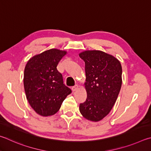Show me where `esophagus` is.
Wrapping results in <instances>:
<instances>
[{"mask_svg": "<svg viewBox=\"0 0 151 151\" xmlns=\"http://www.w3.org/2000/svg\"><path fill=\"white\" fill-rule=\"evenodd\" d=\"M78 88H79V86H78V85H76V86H73L72 88H71V89H72V91H76L78 90Z\"/></svg>", "mask_w": 151, "mask_h": 151, "instance_id": "1", "label": "esophagus"}]
</instances>
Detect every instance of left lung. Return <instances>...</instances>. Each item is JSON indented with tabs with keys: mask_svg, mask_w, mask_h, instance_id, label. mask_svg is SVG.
Wrapping results in <instances>:
<instances>
[{
	"mask_svg": "<svg viewBox=\"0 0 151 151\" xmlns=\"http://www.w3.org/2000/svg\"><path fill=\"white\" fill-rule=\"evenodd\" d=\"M79 55L85 62L88 95L80 111L88 120L97 122L115 104L122 84V67L117 58L100 50H86Z\"/></svg>",
	"mask_w": 151,
	"mask_h": 151,
	"instance_id": "8db88e82",
	"label": "left lung"
}]
</instances>
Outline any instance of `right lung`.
Segmentation results:
<instances>
[{
  "mask_svg": "<svg viewBox=\"0 0 151 151\" xmlns=\"http://www.w3.org/2000/svg\"><path fill=\"white\" fill-rule=\"evenodd\" d=\"M66 54L64 50L50 49L34 55L25 66L24 87L26 98L32 108L43 117L55 114L71 93L57 70L58 63Z\"/></svg>",
  "mask_w": 151,
  "mask_h": 151,
  "instance_id": "1",
  "label": "right lung"
}]
</instances>
